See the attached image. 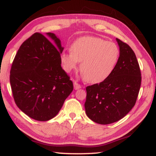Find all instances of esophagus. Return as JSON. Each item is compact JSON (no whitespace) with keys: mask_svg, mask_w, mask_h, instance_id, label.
<instances>
[{"mask_svg":"<svg viewBox=\"0 0 156 156\" xmlns=\"http://www.w3.org/2000/svg\"><path fill=\"white\" fill-rule=\"evenodd\" d=\"M81 87H82V86H81L80 84H79L77 82H74V89H80Z\"/></svg>","mask_w":156,"mask_h":156,"instance_id":"34e87169","label":"esophagus"}]
</instances>
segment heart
Wrapping results in <instances>:
<instances>
[{
    "instance_id": "obj_1",
    "label": "heart",
    "mask_w": 156,
    "mask_h": 156,
    "mask_svg": "<svg viewBox=\"0 0 156 156\" xmlns=\"http://www.w3.org/2000/svg\"><path fill=\"white\" fill-rule=\"evenodd\" d=\"M119 49L114 42L101 37L85 36L78 38L70 48V52L60 56L62 68L69 72L80 63V71L91 84L103 82L111 75L118 62Z\"/></svg>"
}]
</instances>
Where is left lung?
I'll use <instances>...</instances> for the list:
<instances>
[{"mask_svg":"<svg viewBox=\"0 0 156 156\" xmlns=\"http://www.w3.org/2000/svg\"><path fill=\"white\" fill-rule=\"evenodd\" d=\"M120 50L114 71L99 84L87 87V116L99 124H109L123 118L135 105L141 84L136 56L129 44L116 38Z\"/></svg>","mask_w":156,"mask_h":156,"instance_id":"left-lung-1","label":"left lung"}]
</instances>
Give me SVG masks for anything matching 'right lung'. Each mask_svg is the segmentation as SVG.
<instances>
[{
	"mask_svg": "<svg viewBox=\"0 0 156 156\" xmlns=\"http://www.w3.org/2000/svg\"><path fill=\"white\" fill-rule=\"evenodd\" d=\"M35 33L18 50L10 72L12 96L18 107L30 118H54L73 90V83L61 67L64 48L54 33Z\"/></svg>",
	"mask_w": 156,
	"mask_h": 156,
	"instance_id": "add662e5",
	"label": "right lung"
}]
</instances>
